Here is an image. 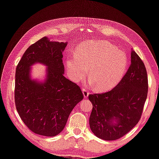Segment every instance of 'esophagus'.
Masks as SVG:
<instances>
[{
	"label": "esophagus",
	"mask_w": 159,
	"mask_h": 159,
	"mask_svg": "<svg viewBox=\"0 0 159 159\" xmlns=\"http://www.w3.org/2000/svg\"><path fill=\"white\" fill-rule=\"evenodd\" d=\"M82 91H83V94H84V97L85 98H87L88 97H89V91H88L87 89H82Z\"/></svg>",
	"instance_id": "esophagus-1"
}]
</instances>
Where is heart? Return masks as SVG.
I'll list each match as a JSON object with an SVG mask.
<instances>
[{
  "mask_svg": "<svg viewBox=\"0 0 159 159\" xmlns=\"http://www.w3.org/2000/svg\"><path fill=\"white\" fill-rule=\"evenodd\" d=\"M129 61L124 52L107 41L89 42L77 48L75 56L67 59L66 66L74 81H79L89 69L90 84L98 90L112 89L127 72Z\"/></svg>",
  "mask_w": 159,
  "mask_h": 159,
  "instance_id": "1",
  "label": "heart"
}]
</instances>
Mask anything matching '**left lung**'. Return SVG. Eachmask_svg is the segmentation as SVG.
Segmentation results:
<instances>
[{
  "label": "left lung",
  "mask_w": 159,
  "mask_h": 159,
  "mask_svg": "<svg viewBox=\"0 0 159 159\" xmlns=\"http://www.w3.org/2000/svg\"><path fill=\"white\" fill-rule=\"evenodd\" d=\"M147 78L143 62L132 50L131 64L120 84L107 93L89 95L93 104L90 127L97 137L116 140L135 127L147 100Z\"/></svg>",
  "instance_id": "obj_1"
}]
</instances>
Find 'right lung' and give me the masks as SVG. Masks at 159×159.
Segmentation results:
<instances>
[{
    "label": "right lung",
    "instance_id": "1",
    "mask_svg": "<svg viewBox=\"0 0 159 159\" xmlns=\"http://www.w3.org/2000/svg\"><path fill=\"white\" fill-rule=\"evenodd\" d=\"M67 44L44 37L29 47L17 66L16 109L25 125L35 134H59L73 109L84 99L79 85L64 75L62 52ZM35 63L47 66L43 82L31 79V67Z\"/></svg>",
    "mask_w": 159,
    "mask_h": 159
}]
</instances>
